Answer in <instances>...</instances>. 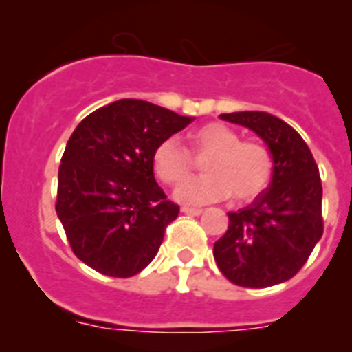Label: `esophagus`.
<instances>
[{
  "instance_id": "1",
  "label": "esophagus",
  "mask_w": 352,
  "mask_h": 352,
  "mask_svg": "<svg viewBox=\"0 0 352 352\" xmlns=\"http://www.w3.org/2000/svg\"><path fill=\"white\" fill-rule=\"evenodd\" d=\"M180 210H182V212H184V214H189V216H200V214L201 212H204V210H201V209H197V207H182V209H180Z\"/></svg>"
}]
</instances>
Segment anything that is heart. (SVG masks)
<instances>
[{
	"label": "heart",
	"instance_id": "heart-1",
	"mask_svg": "<svg viewBox=\"0 0 352 352\" xmlns=\"http://www.w3.org/2000/svg\"><path fill=\"white\" fill-rule=\"evenodd\" d=\"M191 145L204 159V175L186 180L175 189V198L184 204H210L234 195L248 201L264 191L273 179V157L267 146L253 140H241L232 127L209 122L191 134ZM154 172L166 184H179L191 170V155L175 138H166L152 155Z\"/></svg>",
	"mask_w": 352,
	"mask_h": 352
}]
</instances>
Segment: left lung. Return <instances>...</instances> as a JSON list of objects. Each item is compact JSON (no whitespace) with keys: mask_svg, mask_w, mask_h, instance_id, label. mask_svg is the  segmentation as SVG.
<instances>
[{"mask_svg":"<svg viewBox=\"0 0 352 352\" xmlns=\"http://www.w3.org/2000/svg\"><path fill=\"white\" fill-rule=\"evenodd\" d=\"M267 145L273 179L250 206L228 212V230L214 243V258L232 283L262 289L283 283L308 261L322 237V184L305 140L265 111L219 115Z\"/></svg>","mask_w":352,"mask_h":352,"instance_id":"obj_1","label":"left lung"}]
</instances>
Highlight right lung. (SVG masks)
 Wrapping results in <instances>:
<instances>
[{
	"label": "right lung",
	"instance_id": "obj_1",
	"mask_svg": "<svg viewBox=\"0 0 352 352\" xmlns=\"http://www.w3.org/2000/svg\"><path fill=\"white\" fill-rule=\"evenodd\" d=\"M195 118L120 99L79 122L58 170L56 214L79 261L129 278L151 264L179 206L154 179L155 146Z\"/></svg>",
	"mask_w": 352,
	"mask_h": 352
}]
</instances>
